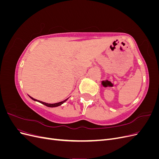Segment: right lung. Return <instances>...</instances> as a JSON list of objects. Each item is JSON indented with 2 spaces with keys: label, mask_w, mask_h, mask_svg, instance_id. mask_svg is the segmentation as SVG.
<instances>
[{
  "label": "right lung",
  "mask_w": 159,
  "mask_h": 159,
  "mask_svg": "<svg viewBox=\"0 0 159 159\" xmlns=\"http://www.w3.org/2000/svg\"><path fill=\"white\" fill-rule=\"evenodd\" d=\"M30 98H31V99H32L33 100H34V101H37V102H40V103H41L42 104H43V105H46V106H47V107H57V106H60V105H61L62 103H64V102H66L67 100H68V99H65L64 101H63V102H59V103H53V104H50V103H44V102H40V101H38V100H36V99H34V98H32V97H30Z\"/></svg>",
  "instance_id": "right-lung-1"
}]
</instances>
